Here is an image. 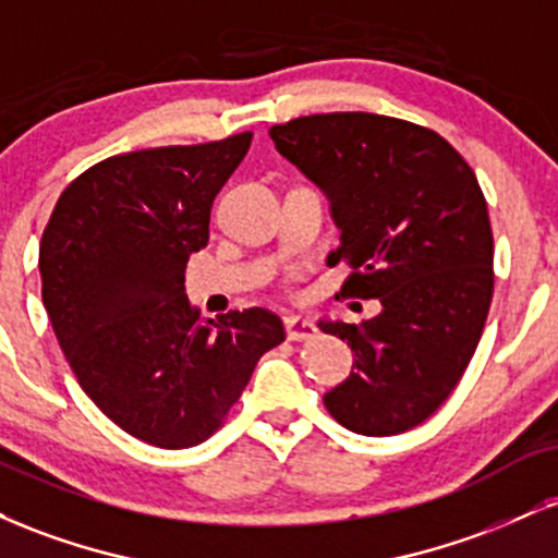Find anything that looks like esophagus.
<instances>
[{"instance_id": "esophagus-1", "label": "esophagus", "mask_w": 558, "mask_h": 558, "mask_svg": "<svg viewBox=\"0 0 558 558\" xmlns=\"http://www.w3.org/2000/svg\"><path fill=\"white\" fill-rule=\"evenodd\" d=\"M317 328L310 323V319L299 317V315H291L286 317V336L288 341H310L312 336H315Z\"/></svg>"}]
</instances>
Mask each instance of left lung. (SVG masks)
Segmentation results:
<instances>
[{"label":"left lung","instance_id":"8db88e82","mask_svg":"<svg viewBox=\"0 0 558 558\" xmlns=\"http://www.w3.org/2000/svg\"><path fill=\"white\" fill-rule=\"evenodd\" d=\"M270 138L330 196V265L354 270L341 296L383 304L360 328L319 323L354 351L325 407L362 435L412 430L462 380L488 319L493 230L475 170L430 128L388 114H310Z\"/></svg>","mask_w":558,"mask_h":558}]
</instances>
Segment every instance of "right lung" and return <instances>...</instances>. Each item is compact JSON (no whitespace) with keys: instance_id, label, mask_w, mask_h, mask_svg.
<instances>
[{"instance_id":"obj_1","label":"right lung","mask_w":558,"mask_h":558,"mask_svg":"<svg viewBox=\"0 0 558 558\" xmlns=\"http://www.w3.org/2000/svg\"><path fill=\"white\" fill-rule=\"evenodd\" d=\"M252 136L101 159L68 183L44 228L41 299L62 354L88 399L144 444H204L259 356L286 341L272 312L204 319L183 288Z\"/></svg>"}]
</instances>
